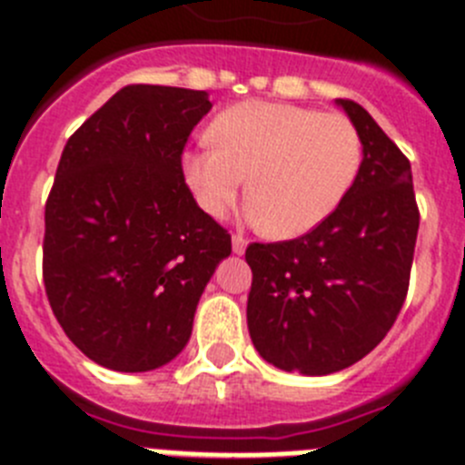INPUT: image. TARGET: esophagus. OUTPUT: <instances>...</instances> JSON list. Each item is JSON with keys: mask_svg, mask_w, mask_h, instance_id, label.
Segmentation results:
<instances>
[{"mask_svg": "<svg viewBox=\"0 0 465 465\" xmlns=\"http://www.w3.org/2000/svg\"><path fill=\"white\" fill-rule=\"evenodd\" d=\"M246 244H249V242H246L244 237H242V235H232V252H235L237 256H242V253L246 252Z\"/></svg>", "mask_w": 465, "mask_h": 465, "instance_id": "esophagus-1", "label": "esophagus"}]
</instances>
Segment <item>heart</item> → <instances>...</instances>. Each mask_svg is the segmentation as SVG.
Here are the masks:
<instances>
[{
    "mask_svg": "<svg viewBox=\"0 0 465 465\" xmlns=\"http://www.w3.org/2000/svg\"><path fill=\"white\" fill-rule=\"evenodd\" d=\"M213 143L183 155V176L209 216L244 188V219L274 237L319 228L342 204L361 167V137L342 114L277 102H242L212 125Z\"/></svg>",
    "mask_w": 465,
    "mask_h": 465,
    "instance_id": "heart-1",
    "label": "heart"
}]
</instances>
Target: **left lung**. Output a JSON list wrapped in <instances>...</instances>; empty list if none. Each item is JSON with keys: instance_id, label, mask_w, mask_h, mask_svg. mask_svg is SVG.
I'll use <instances>...</instances> for the list:
<instances>
[{"instance_id": "8db88e82", "label": "left lung", "mask_w": 465, "mask_h": 465, "mask_svg": "<svg viewBox=\"0 0 465 465\" xmlns=\"http://www.w3.org/2000/svg\"><path fill=\"white\" fill-rule=\"evenodd\" d=\"M338 106L363 143L354 186L307 235L246 249L253 347L279 371L310 377L354 365L391 331L419 230L410 160L363 106Z\"/></svg>"}]
</instances>
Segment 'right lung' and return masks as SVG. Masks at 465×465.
I'll return each mask as SVG.
<instances>
[{
  "label": "right lung",
  "instance_id": "right-lung-1",
  "mask_svg": "<svg viewBox=\"0 0 465 465\" xmlns=\"http://www.w3.org/2000/svg\"><path fill=\"white\" fill-rule=\"evenodd\" d=\"M204 90L125 85L69 137L46 203L44 283L57 323L94 363L146 372L191 340L228 230L182 170Z\"/></svg>",
  "mask_w": 465,
  "mask_h": 465
}]
</instances>
